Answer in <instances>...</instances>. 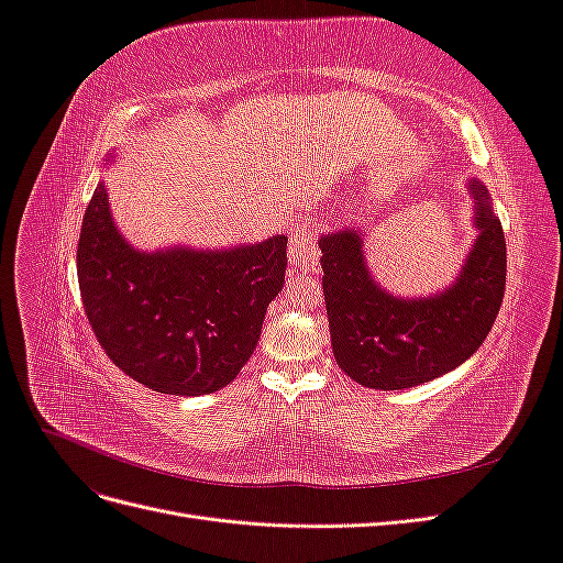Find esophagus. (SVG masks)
<instances>
[{
  "instance_id": "esophagus-1",
  "label": "esophagus",
  "mask_w": 563,
  "mask_h": 563,
  "mask_svg": "<svg viewBox=\"0 0 563 563\" xmlns=\"http://www.w3.org/2000/svg\"><path fill=\"white\" fill-rule=\"evenodd\" d=\"M288 261L294 267L314 269L319 263L317 246V223L310 218H302L291 228V246H288Z\"/></svg>"
}]
</instances>
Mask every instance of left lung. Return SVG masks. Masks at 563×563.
<instances>
[{
  "instance_id": "obj_1",
  "label": "left lung",
  "mask_w": 563,
  "mask_h": 563,
  "mask_svg": "<svg viewBox=\"0 0 563 563\" xmlns=\"http://www.w3.org/2000/svg\"><path fill=\"white\" fill-rule=\"evenodd\" d=\"M476 240L444 291L389 294L371 275L360 230L319 236L323 300L338 366L373 389H404L453 371L482 347L500 312L507 277L505 234L486 185L467 180Z\"/></svg>"
}]
</instances>
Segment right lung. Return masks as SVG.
Segmentation results:
<instances>
[{
    "mask_svg": "<svg viewBox=\"0 0 563 563\" xmlns=\"http://www.w3.org/2000/svg\"><path fill=\"white\" fill-rule=\"evenodd\" d=\"M286 236L230 249L139 251L117 230L108 187L84 213L77 277L84 312L117 368L162 395L230 385L258 345L286 275Z\"/></svg>",
    "mask_w": 563,
    "mask_h": 563,
    "instance_id": "right-lung-1",
    "label": "right lung"
}]
</instances>
